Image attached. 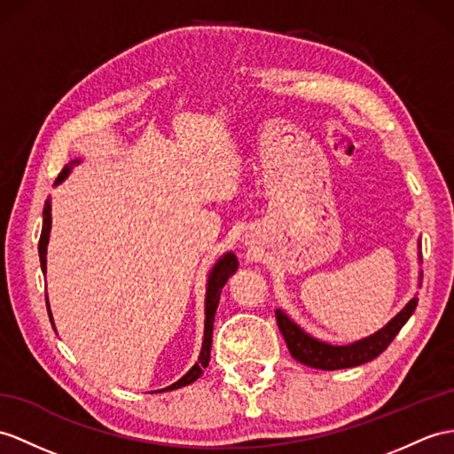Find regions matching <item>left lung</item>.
Segmentation results:
<instances>
[{
  "label": "left lung",
  "mask_w": 454,
  "mask_h": 454,
  "mask_svg": "<svg viewBox=\"0 0 454 454\" xmlns=\"http://www.w3.org/2000/svg\"><path fill=\"white\" fill-rule=\"evenodd\" d=\"M419 250H422V245H419L418 240V262L422 263V252ZM418 286H422V271H418ZM416 304L418 296L414 294L411 301L406 302L403 310L395 317H391L381 329L375 331L370 337L348 342V345H331V342L312 337L296 322H293L281 308L275 310V317H278L279 331L283 333L286 347H289V352L294 360L304 364V366L331 372L355 368L360 366V364H366L373 358H378L381 352L391 345V340L403 329V325L411 319V316L416 310Z\"/></svg>",
  "instance_id": "1"
}]
</instances>
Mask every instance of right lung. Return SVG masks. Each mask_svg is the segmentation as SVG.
<instances>
[{"label":"right lung","mask_w":454,"mask_h":454,"mask_svg":"<svg viewBox=\"0 0 454 454\" xmlns=\"http://www.w3.org/2000/svg\"><path fill=\"white\" fill-rule=\"evenodd\" d=\"M82 161V158H74L71 160L67 165H65L63 171L59 173L58 179H55V184L58 186L61 184L65 179H67L71 169L74 165H79ZM50 231H51V198H48L46 204H43V223H42V235H40V242H38V254H40V265H42V271L46 273V254H48V242H50ZM239 270V260L233 252H225L223 256H219V260L214 263V268L209 270L207 273V283H206V302H204V340H202V348H200V356H198V362L194 366L186 372L179 381H175L173 385L165 387L161 391H173V389H179V387L184 385H191L192 381H196L200 375L204 373V368L209 364V350H212V335H214V317H215V310H217V304H219V294L221 289H223L225 283L229 281L231 275ZM46 304H48V314L51 319V325L53 324V317H51V310H50V302H48V296H46Z\"/></svg>","instance_id":"obj_1"}]
</instances>
